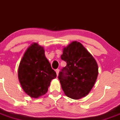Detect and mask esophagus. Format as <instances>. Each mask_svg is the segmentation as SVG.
I'll list each match as a JSON object with an SVG mask.
<instances>
[{
	"label": "esophagus",
	"instance_id": "1",
	"mask_svg": "<svg viewBox=\"0 0 120 120\" xmlns=\"http://www.w3.org/2000/svg\"><path fill=\"white\" fill-rule=\"evenodd\" d=\"M56 74H57V75H59V69H56Z\"/></svg>",
	"mask_w": 120,
	"mask_h": 120
}]
</instances>
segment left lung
Returning <instances> with one entry per match:
<instances>
[{
	"label": "left lung",
	"instance_id": "obj_1",
	"mask_svg": "<svg viewBox=\"0 0 120 120\" xmlns=\"http://www.w3.org/2000/svg\"><path fill=\"white\" fill-rule=\"evenodd\" d=\"M61 59L67 64L58 76L65 94L73 99L86 96L93 87L98 75L96 60L77 41L63 49Z\"/></svg>",
	"mask_w": 120,
	"mask_h": 120
}]
</instances>
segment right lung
<instances>
[{
  "mask_svg": "<svg viewBox=\"0 0 120 120\" xmlns=\"http://www.w3.org/2000/svg\"><path fill=\"white\" fill-rule=\"evenodd\" d=\"M18 77L22 89L30 97L38 98L47 92L56 73L45 56L43 47L34 43L27 48L19 65Z\"/></svg>",
  "mask_w": 120,
  "mask_h": 120,
  "instance_id": "1",
  "label": "right lung"
}]
</instances>
